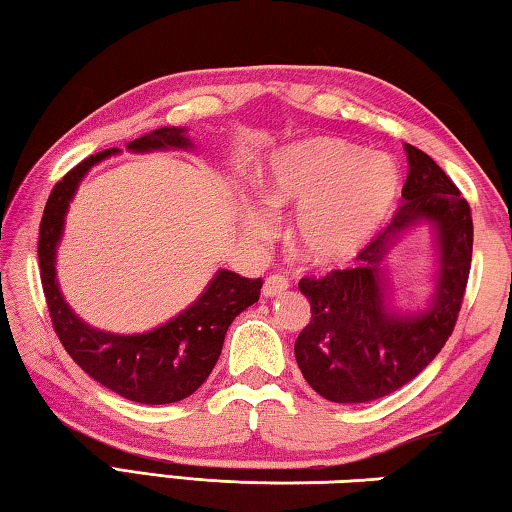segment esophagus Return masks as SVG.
<instances>
[{"label":"esophagus","instance_id":"esophagus-1","mask_svg":"<svg viewBox=\"0 0 512 512\" xmlns=\"http://www.w3.org/2000/svg\"><path fill=\"white\" fill-rule=\"evenodd\" d=\"M289 287H291V282H289L287 275L273 273V275H268L266 282H264V296L275 298V296H280V293L287 291Z\"/></svg>","mask_w":512,"mask_h":512}]
</instances>
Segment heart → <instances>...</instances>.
<instances>
[{"label": "heart", "mask_w": 512, "mask_h": 512, "mask_svg": "<svg viewBox=\"0 0 512 512\" xmlns=\"http://www.w3.org/2000/svg\"><path fill=\"white\" fill-rule=\"evenodd\" d=\"M400 192V171L388 155L341 140L296 146L273 162L268 194L293 203L298 237L316 262H343L375 237ZM262 216H250L262 228Z\"/></svg>", "instance_id": "heart-1"}]
</instances>
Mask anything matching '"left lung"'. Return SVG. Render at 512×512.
Returning <instances> with one entry per match:
<instances>
[{"instance_id": "8db88e82", "label": "left lung", "mask_w": 512, "mask_h": 512, "mask_svg": "<svg viewBox=\"0 0 512 512\" xmlns=\"http://www.w3.org/2000/svg\"><path fill=\"white\" fill-rule=\"evenodd\" d=\"M409 176L386 230L357 255V266L298 282L311 305L296 341L307 384L329 402L379 400L409 384L436 359L454 332L472 264V212L452 178L427 153L406 144ZM418 218L439 225L441 275L432 305L409 317L383 305L380 262L397 231Z\"/></svg>"}]
</instances>
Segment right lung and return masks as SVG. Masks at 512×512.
Here are the masks:
<instances>
[{"label":"right lung","instance_id":"right-lung-1","mask_svg":"<svg viewBox=\"0 0 512 512\" xmlns=\"http://www.w3.org/2000/svg\"><path fill=\"white\" fill-rule=\"evenodd\" d=\"M189 146L183 128H158L131 142L135 151ZM110 155H90L67 171L51 189L40 221L38 262L40 282L54 332L69 357L126 400L140 404H171L198 391L219 361L225 332L246 307L259 300L262 280H248L232 271H221L192 307L153 332L119 336L92 329L72 314L58 291L54 259L63 232L67 205L92 164Z\"/></svg>","mask_w":512,"mask_h":512}]
</instances>
